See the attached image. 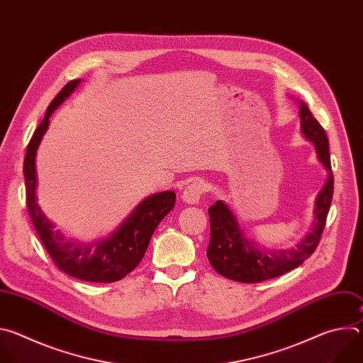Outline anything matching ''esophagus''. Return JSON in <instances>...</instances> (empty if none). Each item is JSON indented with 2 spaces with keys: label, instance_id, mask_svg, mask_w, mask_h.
I'll return each instance as SVG.
<instances>
[{
  "label": "esophagus",
  "instance_id": "1",
  "mask_svg": "<svg viewBox=\"0 0 363 363\" xmlns=\"http://www.w3.org/2000/svg\"><path fill=\"white\" fill-rule=\"evenodd\" d=\"M205 184L202 181H194L191 182L182 192V199L188 203H196L201 196L205 194Z\"/></svg>",
  "mask_w": 363,
  "mask_h": 363
}]
</instances>
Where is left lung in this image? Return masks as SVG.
Here are the masks:
<instances>
[{
	"label": "left lung",
	"instance_id": "obj_1",
	"mask_svg": "<svg viewBox=\"0 0 363 363\" xmlns=\"http://www.w3.org/2000/svg\"><path fill=\"white\" fill-rule=\"evenodd\" d=\"M300 121L303 135L313 142L318 158L329 172V179L316 199V221L296 247L290 250L258 248L242 234L233 211L223 201H217L208 208L211 238L206 257L217 273L240 283H260L279 277L296 267L312 255L319 245L326 224L333 196V174L329 155V139L320 123L301 103Z\"/></svg>",
	"mask_w": 363,
	"mask_h": 363
}]
</instances>
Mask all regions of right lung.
I'll return each instance as SVG.
<instances>
[{
  "mask_svg": "<svg viewBox=\"0 0 363 363\" xmlns=\"http://www.w3.org/2000/svg\"><path fill=\"white\" fill-rule=\"evenodd\" d=\"M79 83L80 80H72L57 93L28 142L23 168L27 210L44 248L59 270L83 281L113 283L123 279L140 263L153 231L175 206L177 195L174 191H165L147 196L136 206L119 230L106 240L90 245H80L76 241L66 240L55 230V224L45 218L37 203L35 153L48 128L51 113L62 105Z\"/></svg>",
  "mask_w": 363,
  "mask_h": 363,
  "instance_id": "right-lung-1",
  "label": "right lung"
}]
</instances>
